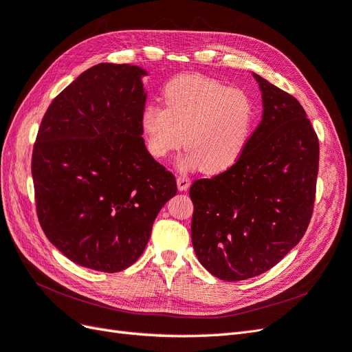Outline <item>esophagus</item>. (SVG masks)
<instances>
[{
  "instance_id": "34e87169",
  "label": "esophagus",
  "mask_w": 352,
  "mask_h": 352,
  "mask_svg": "<svg viewBox=\"0 0 352 352\" xmlns=\"http://www.w3.org/2000/svg\"><path fill=\"white\" fill-rule=\"evenodd\" d=\"M177 187L179 191H186L190 187V179L187 177H178L177 178Z\"/></svg>"
}]
</instances>
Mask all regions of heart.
<instances>
[{
	"label": "heart",
	"mask_w": 352,
	"mask_h": 352,
	"mask_svg": "<svg viewBox=\"0 0 352 352\" xmlns=\"http://www.w3.org/2000/svg\"><path fill=\"white\" fill-rule=\"evenodd\" d=\"M165 108L146 105L140 127L149 153L157 160L184 143V169L218 174L231 168L252 139L254 105L241 89L214 78L181 76L164 89Z\"/></svg>",
	"instance_id": "1"
}]
</instances>
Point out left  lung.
I'll return each instance as SVG.
<instances>
[{
    "label": "left lung",
    "mask_w": 352,
    "mask_h": 352,
    "mask_svg": "<svg viewBox=\"0 0 352 352\" xmlns=\"http://www.w3.org/2000/svg\"><path fill=\"white\" fill-rule=\"evenodd\" d=\"M263 116L230 169L192 183L191 243L199 262L222 280L274 267L310 223L319 140L300 102L253 73Z\"/></svg>",
    "instance_id": "8db88e82"
}]
</instances>
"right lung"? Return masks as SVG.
I'll return each mask as SVG.
<instances>
[{
	"label": "right lung",
	"instance_id": "1",
	"mask_svg": "<svg viewBox=\"0 0 352 352\" xmlns=\"http://www.w3.org/2000/svg\"><path fill=\"white\" fill-rule=\"evenodd\" d=\"M146 76L139 65L96 64L52 100L41 122L32 156L38 218L78 266L108 274L131 266L177 195L175 177L142 138Z\"/></svg>",
	"mask_w": 352,
	"mask_h": 352
}]
</instances>
